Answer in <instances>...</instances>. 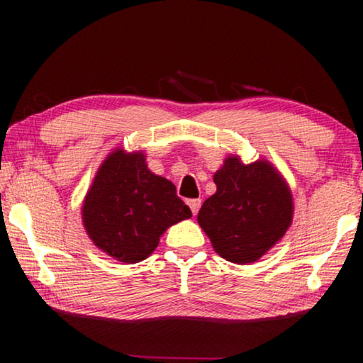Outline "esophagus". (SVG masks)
<instances>
[{"mask_svg": "<svg viewBox=\"0 0 363 363\" xmlns=\"http://www.w3.org/2000/svg\"><path fill=\"white\" fill-rule=\"evenodd\" d=\"M200 205H201V200H199V199H195V200H188V206H190V208H191V213H193V215L199 213Z\"/></svg>", "mask_w": 363, "mask_h": 363, "instance_id": "34e87169", "label": "esophagus"}]
</instances>
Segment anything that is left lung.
<instances>
[{
  "mask_svg": "<svg viewBox=\"0 0 363 363\" xmlns=\"http://www.w3.org/2000/svg\"><path fill=\"white\" fill-rule=\"evenodd\" d=\"M216 193L199 211L215 252L232 263L257 262L291 225L294 200L279 170L267 160L242 163L228 157L213 175Z\"/></svg>",
  "mask_w": 363,
  "mask_h": 363,
  "instance_id": "8db88e82",
  "label": "left lung"
}]
</instances>
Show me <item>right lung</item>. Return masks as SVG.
Returning a JSON list of instances; mask_svg holds the SVG:
<instances>
[{"instance_id":"obj_1","label":"right lung","mask_w":363,"mask_h":363,"mask_svg":"<svg viewBox=\"0 0 363 363\" xmlns=\"http://www.w3.org/2000/svg\"><path fill=\"white\" fill-rule=\"evenodd\" d=\"M82 215L100 250L138 263L152 255L168 227L190 218L191 211L170 180L148 170L143 153L116 148L98 168Z\"/></svg>"}]
</instances>
